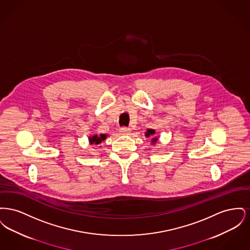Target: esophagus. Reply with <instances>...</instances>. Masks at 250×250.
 Returning a JSON list of instances; mask_svg holds the SVG:
<instances>
[{
    "label": "esophagus",
    "instance_id": "obj_1",
    "mask_svg": "<svg viewBox=\"0 0 250 250\" xmlns=\"http://www.w3.org/2000/svg\"><path fill=\"white\" fill-rule=\"evenodd\" d=\"M130 128L125 127V126H123V127H121V128H120V133H122V134H124V135H127V134H129V133H130Z\"/></svg>",
    "mask_w": 250,
    "mask_h": 250
}]
</instances>
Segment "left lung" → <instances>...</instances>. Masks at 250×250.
<instances>
[{
    "label": "left lung",
    "mask_w": 250,
    "mask_h": 250,
    "mask_svg": "<svg viewBox=\"0 0 250 250\" xmlns=\"http://www.w3.org/2000/svg\"><path fill=\"white\" fill-rule=\"evenodd\" d=\"M155 134V130H153V129H148L147 130V133H146V137H149V136H151V135H154ZM156 138L155 139H153V143H155L156 142Z\"/></svg>",
    "instance_id": "1"
}]
</instances>
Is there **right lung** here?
Segmentation results:
<instances>
[{"mask_svg": "<svg viewBox=\"0 0 250 250\" xmlns=\"http://www.w3.org/2000/svg\"><path fill=\"white\" fill-rule=\"evenodd\" d=\"M106 136L107 135L102 134L99 137L97 135L93 136V137H90V143H91V144H94V143L95 144H98V143H102V141H104L106 139Z\"/></svg>", "mask_w": 250, "mask_h": 250, "instance_id": "1", "label": "right lung"}]
</instances>
